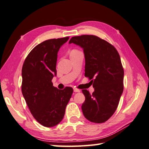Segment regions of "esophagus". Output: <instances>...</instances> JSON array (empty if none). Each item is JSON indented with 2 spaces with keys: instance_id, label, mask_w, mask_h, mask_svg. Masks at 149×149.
Instances as JSON below:
<instances>
[{
  "instance_id": "obj_1",
  "label": "esophagus",
  "mask_w": 149,
  "mask_h": 149,
  "mask_svg": "<svg viewBox=\"0 0 149 149\" xmlns=\"http://www.w3.org/2000/svg\"><path fill=\"white\" fill-rule=\"evenodd\" d=\"M74 91L75 92V93H79L81 90H79V89H78V88H74Z\"/></svg>"
}]
</instances>
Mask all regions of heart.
<instances>
[{
    "label": "heart",
    "mask_w": 149,
    "mask_h": 149,
    "mask_svg": "<svg viewBox=\"0 0 149 149\" xmlns=\"http://www.w3.org/2000/svg\"><path fill=\"white\" fill-rule=\"evenodd\" d=\"M76 51V50H72V51H71V52H72V51Z\"/></svg>",
    "instance_id": "1"
}]
</instances>
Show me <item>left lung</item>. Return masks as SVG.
Here are the masks:
<instances>
[{
    "label": "left lung",
    "mask_w": 149,
    "mask_h": 149,
    "mask_svg": "<svg viewBox=\"0 0 149 149\" xmlns=\"http://www.w3.org/2000/svg\"><path fill=\"white\" fill-rule=\"evenodd\" d=\"M83 49L85 58V76L93 83L91 94L83 89L85 100L81 109L85 117L94 123L107 121L117 109L124 85V69L115 47L94 35L74 36L69 44Z\"/></svg>",
    "instance_id": "obj_1"
}]
</instances>
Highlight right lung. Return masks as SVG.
Wrapping results in <instances>:
<instances>
[{"mask_svg": "<svg viewBox=\"0 0 149 149\" xmlns=\"http://www.w3.org/2000/svg\"><path fill=\"white\" fill-rule=\"evenodd\" d=\"M68 39L64 37L40 43L29 53L23 65V96L34 118L45 127L61 123L74 91L68 86L60 90L52 83L56 75L58 51Z\"/></svg>", "mask_w": 149, "mask_h": 149, "instance_id": "obj_1", "label": "right lung"}]
</instances>
